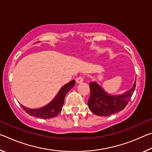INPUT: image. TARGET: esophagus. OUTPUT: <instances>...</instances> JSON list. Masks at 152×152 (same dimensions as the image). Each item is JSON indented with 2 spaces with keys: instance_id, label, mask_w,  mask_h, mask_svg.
I'll return each instance as SVG.
<instances>
[{
  "instance_id": "obj_1",
  "label": "esophagus",
  "mask_w": 152,
  "mask_h": 152,
  "mask_svg": "<svg viewBox=\"0 0 152 152\" xmlns=\"http://www.w3.org/2000/svg\"><path fill=\"white\" fill-rule=\"evenodd\" d=\"M83 80H84V78H83V76H82L78 77V78H77L76 79V82L78 84L82 83V82H83Z\"/></svg>"
}]
</instances>
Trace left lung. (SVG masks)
I'll return each mask as SVG.
<instances>
[{
  "label": "left lung",
  "mask_w": 152,
  "mask_h": 152,
  "mask_svg": "<svg viewBox=\"0 0 152 152\" xmlns=\"http://www.w3.org/2000/svg\"><path fill=\"white\" fill-rule=\"evenodd\" d=\"M91 95L88 101L90 110L99 116H109L125 109L134 92L136 80L132 88L121 95H111L105 92L96 82L89 84Z\"/></svg>",
  "instance_id": "1"
}]
</instances>
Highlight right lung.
<instances>
[{
	"label": "right lung",
	"instance_id": "add662e5",
	"mask_svg": "<svg viewBox=\"0 0 152 152\" xmlns=\"http://www.w3.org/2000/svg\"><path fill=\"white\" fill-rule=\"evenodd\" d=\"M74 85H75V80H72L65 84L50 103L39 109H29L22 104H20V106L31 116L42 118V119H50V118L55 117L61 111L66 95L72 88H73Z\"/></svg>",
	"mask_w": 152,
	"mask_h": 152
}]
</instances>
